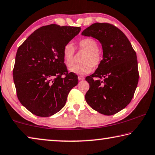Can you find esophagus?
I'll return each mask as SVG.
<instances>
[{
  "mask_svg": "<svg viewBox=\"0 0 155 155\" xmlns=\"http://www.w3.org/2000/svg\"><path fill=\"white\" fill-rule=\"evenodd\" d=\"M78 81H83L84 79H85V78H84L83 77H81V76H78Z\"/></svg>",
  "mask_w": 155,
  "mask_h": 155,
  "instance_id": "1",
  "label": "esophagus"
}]
</instances>
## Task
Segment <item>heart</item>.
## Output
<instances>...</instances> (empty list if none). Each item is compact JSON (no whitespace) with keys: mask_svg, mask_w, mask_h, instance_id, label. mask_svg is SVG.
<instances>
[{"mask_svg":"<svg viewBox=\"0 0 155 155\" xmlns=\"http://www.w3.org/2000/svg\"><path fill=\"white\" fill-rule=\"evenodd\" d=\"M78 46L81 51L85 52L81 59L82 63L74 65L70 72L78 75L90 73L95 67L101 64L103 59L102 52L98 50V44L93 38H87L78 41ZM74 48L72 43H68L63 50V59L67 67H71L74 61Z\"/></svg>","mask_w":155,"mask_h":155,"instance_id":"b5f03b06","label":"heart"}]
</instances>
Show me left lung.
I'll return each instance as SVG.
<instances>
[{
    "mask_svg": "<svg viewBox=\"0 0 155 155\" xmlns=\"http://www.w3.org/2000/svg\"><path fill=\"white\" fill-rule=\"evenodd\" d=\"M81 34L98 40L103 52L101 64L94 74L85 78L90 84L86 102L100 114L114 115L130 103L137 88L136 52L124 33L109 23H94Z\"/></svg>",
    "mask_w": 155,
    "mask_h": 155,
    "instance_id": "obj_1",
    "label": "left lung"
}]
</instances>
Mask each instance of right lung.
Returning a JSON list of instances; mask_svg holds the SVG:
<instances>
[{
  "instance_id": "1",
  "label": "right lung",
  "mask_w": 155,
  "mask_h": 155,
  "mask_svg": "<svg viewBox=\"0 0 155 155\" xmlns=\"http://www.w3.org/2000/svg\"><path fill=\"white\" fill-rule=\"evenodd\" d=\"M81 29L54 24L44 26L18 48L14 81L18 100L33 114L40 117L55 114L78 84L77 75L68 72L63 50Z\"/></svg>"
}]
</instances>
